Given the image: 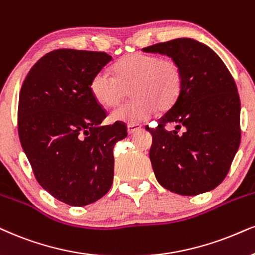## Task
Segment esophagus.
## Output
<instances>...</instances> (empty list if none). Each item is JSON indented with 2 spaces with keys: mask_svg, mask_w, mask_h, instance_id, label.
Here are the masks:
<instances>
[{
  "mask_svg": "<svg viewBox=\"0 0 255 255\" xmlns=\"http://www.w3.org/2000/svg\"><path fill=\"white\" fill-rule=\"evenodd\" d=\"M142 128V125L140 124H128V134H132L137 131H139Z\"/></svg>",
  "mask_w": 255,
  "mask_h": 255,
  "instance_id": "obj_1",
  "label": "esophagus"
}]
</instances>
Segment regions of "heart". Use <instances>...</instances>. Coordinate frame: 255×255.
I'll return each instance as SVG.
<instances>
[{
	"label": "heart",
	"instance_id": "heart-1",
	"mask_svg": "<svg viewBox=\"0 0 255 255\" xmlns=\"http://www.w3.org/2000/svg\"><path fill=\"white\" fill-rule=\"evenodd\" d=\"M109 72L93 75L90 91L100 105L112 108L123 102L130 91L132 102L113 110V122L136 124L149 119L156 109L166 111L176 103L182 91L183 73L172 59L136 53L123 58Z\"/></svg>",
	"mask_w": 255,
	"mask_h": 255
}]
</instances>
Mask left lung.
Here are the masks:
<instances>
[{"instance_id": "1", "label": "left lung", "mask_w": 255, "mask_h": 255, "mask_svg": "<svg viewBox=\"0 0 255 255\" xmlns=\"http://www.w3.org/2000/svg\"><path fill=\"white\" fill-rule=\"evenodd\" d=\"M181 66L183 85L177 100L157 121L150 161L158 183L183 196L213 190L227 176L241 139L240 98L221 58L188 37L145 47ZM166 124L175 130L166 131ZM182 128V133L178 131Z\"/></svg>"}]
</instances>
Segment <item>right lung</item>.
Wrapping results in <instances>:
<instances>
[{
	"label": "right lung",
	"instance_id": "right-lung-1",
	"mask_svg": "<svg viewBox=\"0 0 255 255\" xmlns=\"http://www.w3.org/2000/svg\"><path fill=\"white\" fill-rule=\"evenodd\" d=\"M112 60L104 52L55 49L28 72L18 98V137L36 181L61 202L83 207L111 188L121 122L102 127L105 110L91 79Z\"/></svg>",
	"mask_w": 255,
	"mask_h": 255
}]
</instances>
